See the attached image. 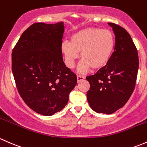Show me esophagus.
Masks as SVG:
<instances>
[{
    "instance_id": "34e87169",
    "label": "esophagus",
    "mask_w": 147,
    "mask_h": 147,
    "mask_svg": "<svg viewBox=\"0 0 147 147\" xmlns=\"http://www.w3.org/2000/svg\"><path fill=\"white\" fill-rule=\"evenodd\" d=\"M85 79V77L84 76H77V81H78V83L81 82V81H83V80Z\"/></svg>"
}]
</instances>
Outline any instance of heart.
Here are the masks:
<instances>
[{"mask_svg":"<svg viewBox=\"0 0 147 147\" xmlns=\"http://www.w3.org/2000/svg\"><path fill=\"white\" fill-rule=\"evenodd\" d=\"M115 47V38L111 31L98 28H88L74 33L71 36V42L63 41L60 46L65 63L69 69L75 66L79 58L82 61L77 71L87 73L91 67L98 70L105 67L110 61Z\"/></svg>","mask_w":147,"mask_h":147,"instance_id":"1","label":"heart"}]
</instances>
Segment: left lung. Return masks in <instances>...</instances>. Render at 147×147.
I'll use <instances>...</instances> for the list:
<instances>
[{"label":"left lung","instance_id":"left-lung-1","mask_svg":"<svg viewBox=\"0 0 147 147\" xmlns=\"http://www.w3.org/2000/svg\"><path fill=\"white\" fill-rule=\"evenodd\" d=\"M115 35V47L110 61L94 75L86 77L90 84L87 100L93 110L110 115L126 104L135 87L139 69L138 52L129 33L108 22Z\"/></svg>","mask_w":147,"mask_h":147}]
</instances>
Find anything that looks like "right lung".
<instances>
[{
	"instance_id": "obj_1",
	"label": "right lung",
	"mask_w": 147,
	"mask_h": 147,
	"mask_svg": "<svg viewBox=\"0 0 147 147\" xmlns=\"http://www.w3.org/2000/svg\"><path fill=\"white\" fill-rule=\"evenodd\" d=\"M63 22L32 24L12 53V71L21 98L37 113L51 116L69 101L77 77L63 61Z\"/></svg>"
}]
</instances>
